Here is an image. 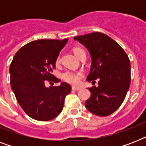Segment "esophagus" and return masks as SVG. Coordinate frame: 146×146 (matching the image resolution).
<instances>
[{"mask_svg":"<svg viewBox=\"0 0 146 146\" xmlns=\"http://www.w3.org/2000/svg\"><path fill=\"white\" fill-rule=\"evenodd\" d=\"M72 89H73V90H74V91H79V90H80V87L72 86Z\"/></svg>","mask_w":146,"mask_h":146,"instance_id":"1","label":"esophagus"}]
</instances>
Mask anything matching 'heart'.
Wrapping results in <instances>:
<instances>
[{
  "instance_id": "b5f03b06",
  "label": "heart",
  "mask_w": 146,
  "mask_h": 146,
  "mask_svg": "<svg viewBox=\"0 0 146 146\" xmlns=\"http://www.w3.org/2000/svg\"><path fill=\"white\" fill-rule=\"evenodd\" d=\"M73 53L75 54L76 56L78 57L79 54H80L82 50H84L81 48L76 47L73 49ZM57 61H59V57L57 58ZM83 76L82 73L81 72H76V71L72 70H66L62 74V78L63 80H65L66 82L72 83V84H78L80 82L81 78Z\"/></svg>"
}]
</instances>
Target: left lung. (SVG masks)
<instances>
[{"mask_svg": "<svg viewBox=\"0 0 146 146\" xmlns=\"http://www.w3.org/2000/svg\"><path fill=\"white\" fill-rule=\"evenodd\" d=\"M90 53L92 65L86 80L98 86L89 88L91 96L85 103L91 113L100 117L117 111L123 102L130 85V62L123 49L102 33L74 37Z\"/></svg>", "mask_w": 146, "mask_h": 146, "instance_id": "8db88e82", "label": "left lung"}]
</instances>
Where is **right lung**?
<instances>
[{
  "mask_svg": "<svg viewBox=\"0 0 146 146\" xmlns=\"http://www.w3.org/2000/svg\"><path fill=\"white\" fill-rule=\"evenodd\" d=\"M67 41L68 38L40 39L29 42L16 53L10 64L11 89L23 111L35 120L48 121L56 117L63 110L65 97L71 92L70 86L64 82L58 86H45V80L60 81L52 72Z\"/></svg>",
  "mask_w": 146,
  "mask_h": 146,
  "instance_id": "1",
  "label": "right lung"
}]
</instances>
